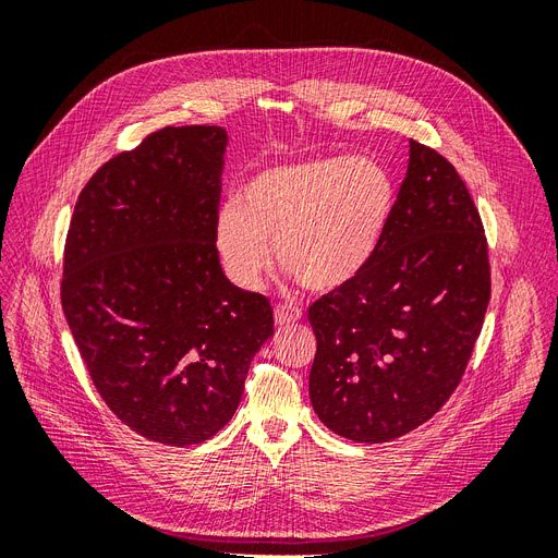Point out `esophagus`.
Listing matches in <instances>:
<instances>
[{
	"label": "esophagus",
	"instance_id": "34e87169",
	"mask_svg": "<svg viewBox=\"0 0 558 558\" xmlns=\"http://www.w3.org/2000/svg\"><path fill=\"white\" fill-rule=\"evenodd\" d=\"M300 318H302V310L298 305H291V302H279L277 310H275L277 326H291Z\"/></svg>",
	"mask_w": 558,
	"mask_h": 558
}]
</instances>
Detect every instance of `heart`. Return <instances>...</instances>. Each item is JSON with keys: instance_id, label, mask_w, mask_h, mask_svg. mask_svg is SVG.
Listing matches in <instances>:
<instances>
[{"instance_id": "obj_1", "label": "heart", "mask_w": 558, "mask_h": 558, "mask_svg": "<svg viewBox=\"0 0 558 558\" xmlns=\"http://www.w3.org/2000/svg\"><path fill=\"white\" fill-rule=\"evenodd\" d=\"M391 172L367 156H330L265 167L240 202L216 216L214 244L226 275L258 289L277 256L310 291L356 281L379 256L396 214Z\"/></svg>"}]
</instances>
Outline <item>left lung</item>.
<instances>
[{"instance_id": "left-lung-1", "label": "left lung", "mask_w": 558, "mask_h": 558, "mask_svg": "<svg viewBox=\"0 0 558 558\" xmlns=\"http://www.w3.org/2000/svg\"><path fill=\"white\" fill-rule=\"evenodd\" d=\"M492 298L480 211L453 165L410 142L379 256L307 316L312 408L356 442H388L440 412L468 367Z\"/></svg>"}]
</instances>
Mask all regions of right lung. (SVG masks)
<instances>
[{
  "mask_svg": "<svg viewBox=\"0 0 558 558\" xmlns=\"http://www.w3.org/2000/svg\"><path fill=\"white\" fill-rule=\"evenodd\" d=\"M228 134L150 132L81 191L60 298L107 408L150 442H205L232 418L275 335L269 300L223 275L214 244Z\"/></svg>",
  "mask_w": 558,
  "mask_h": 558,
  "instance_id": "obj_1",
  "label": "right lung"
}]
</instances>
